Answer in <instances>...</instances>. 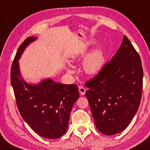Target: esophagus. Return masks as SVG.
I'll use <instances>...</instances> for the list:
<instances>
[{
	"label": "esophagus",
	"mask_w": 150,
	"mask_h": 150,
	"mask_svg": "<svg viewBox=\"0 0 150 150\" xmlns=\"http://www.w3.org/2000/svg\"><path fill=\"white\" fill-rule=\"evenodd\" d=\"M79 92H80V93L82 95H84L85 94V92H86V89L84 88V87L81 86L79 88Z\"/></svg>",
	"instance_id": "esophagus-1"
}]
</instances>
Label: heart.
Masks as SVG:
<instances>
[{"mask_svg":"<svg viewBox=\"0 0 150 150\" xmlns=\"http://www.w3.org/2000/svg\"><path fill=\"white\" fill-rule=\"evenodd\" d=\"M103 65V55L100 50H96L86 59L84 62V69L88 74H95L101 69ZM68 72L72 73L71 69H68Z\"/></svg>","mask_w":150,"mask_h":150,"instance_id":"heart-1","label":"heart"}]
</instances>
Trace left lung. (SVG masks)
Returning a JSON list of instances; mask_svg holds the SVG:
<instances>
[{
    "mask_svg": "<svg viewBox=\"0 0 150 150\" xmlns=\"http://www.w3.org/2000/svg\"><path fill=\"white\" fill-rule=\"evenodd\" d=\"M139 55L126 35L111 60L85 83L95 126L105 135L123 131L135 115L142 94Z\"/></svg>",
    "mask_w": 150,
    "mask_h": 150,
    "instance_id": "obj_1",
    "label": "left lung"
}]
</instances>
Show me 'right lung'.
<instances>
[{
  "mask_svg": "<svg viewBox=\"0 0 150 150\" xmlns=\"http://www.w3.org/2000/svg\"><path fill=\"white\" fill-rule=\"evenodd\" d=\"M35 40L28 37L19 46L11 65V85L24 120L39 135L56 139L67 131L70 112L79 98L78 88L75 84L63 85L51 79L35 85L23 80L18 60L27 45Z\"/></svg>",
  "mask_w": 150,
  "mask_h": 150,
  "instance_id": "obj_1",
  "label": "right lung"
}]
</instances>
